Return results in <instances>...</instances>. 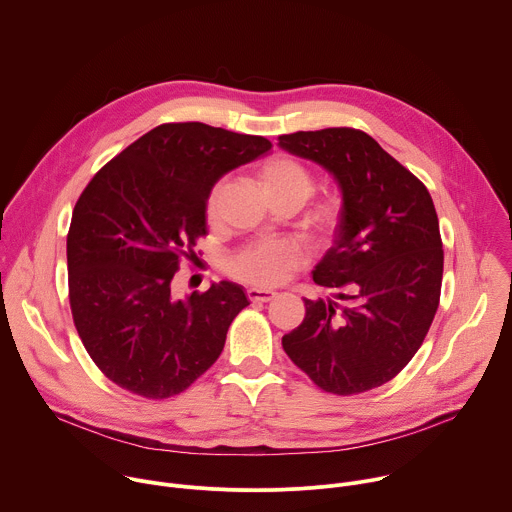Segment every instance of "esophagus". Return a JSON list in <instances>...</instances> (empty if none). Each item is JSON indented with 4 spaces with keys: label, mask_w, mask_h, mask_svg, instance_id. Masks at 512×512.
<instances>
[{
    "label": "esophagus",
    "mask_w": 512,
    "mask_h": 512,
    "mask_svg": "<svg viewBox=\"0 0 512 512\" xmlns=\"http://www.w3.org/2000/svg\"><path fill=\"white\" fill-rule=\"evenodd\" d=\"M277 294L271 289H261V287H249L247 289V298L251 302H271Z\"/></svg>",
    "instance_id": "34e87169"
}]
</instances>
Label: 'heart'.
Returning <instances> with one entry per match:
<instances>
[{"instance_id": "1", "label": "heart", "mask_w": 512, "mask_h": 512, "mask_svg": "<svg viewBox=\"0 0 512 512\" xmlns=\"http://www.w3.org/2000/svg\"><path fill=\"white\" fill-rule=\"evenodd\" d=\"M257 182L267 196L269 202L275 200H296L302 204L314 190V180L310 172L296 160L287 156L267 158L257 168ZM225 190V182L218 180L206 194V221L214 225L221 214V196ZM338 210L332 202L320 204L312 216L310 225L316 233H328L336 223ZM304 261V251L296 241L289 239H265L253 241L241 247L229 259V273L241 281L255 285H275L279 283L291 269H296Z\"/></svg>"}]
</instances>
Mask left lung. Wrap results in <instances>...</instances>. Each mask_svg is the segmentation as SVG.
Instances as JSON below:
<instances>
[{
	"mask_svg": "<svg viewBox=\"0 0 512 512\" xmlns=\"http://www.w3.org/2000/svg\"><path fill=\"white\" fill-rule=\"evenodd\" d=\"M279 148L334 176L342 208L314 269L334 300H304L283 350L320 389L354 395L397 377L440 304L444 249L427 188L364 131L328 127L279 135Z\"/></svg>",
	"mask_w": 512,
	"mask_h": 512,
	"instance_id": "obj_1",
	"label": "left lung"
}]
</instances>
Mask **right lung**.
Segmentation results:
<instances>
[{
  "label": "right lung",
  "mask_w": 512,
  "mask_h": 512,
  "mask_svg": "<svg viewBox=\"0 0 512 512\" xmlns=\"http://www.w3.org/2000/svg\"><path fill=\"white\" fill-rule=\"evenodd\" d=\"M269 150L261 135L164 123L83 190L66 237L70 310L89 356L121 389L166 399L221 356L231 322L249 306L243 287L221 281L176 300L172 279L206 235L212 184Z\"/></svg>",
  "instance_id": "obj_1"
}]
</instances>
